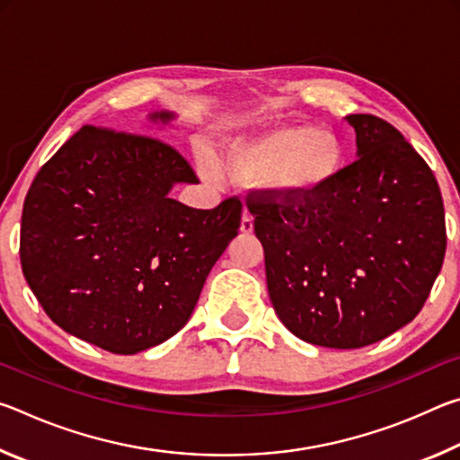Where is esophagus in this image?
Here are the masks:
<instances>
[{"mask_svg":"<svg viewBox=\"0 0 460 460\" xmlns=\"http://www.w3.org/2000/svg\"><path fill=\"white\" fill-rule=\"evenodd\" d=\"M239 229H241V233H252L253 231V217L249 213H243V217H241Z\"/></svg>","mask_w":460,"mask_h":460,"instance_id":"esophagus-1","label":"esophagus"}]
</instances>
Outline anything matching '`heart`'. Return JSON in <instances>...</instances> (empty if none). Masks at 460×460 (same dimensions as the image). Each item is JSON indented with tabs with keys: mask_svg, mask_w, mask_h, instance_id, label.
Segmentation results:
<instances>
[{
	"mask_svg": "<svg viewBox=\"0 0 460 460\" xmlns=\"http://www.w3.org/2000/svg\"><path fill=\"white\" fill-rule=\"evenodd\" d=\"M347 144L337 131L279 126L225 144L223 174L243 184H266L282 199L310 200L331 190L347 166ZM207 172L215 166L205 162Z\"/></svg>",
	"mask_w": 460,
	"mask_h": 460,
	"instance_id": "1",
	"label": "heart"
}]
</instances>
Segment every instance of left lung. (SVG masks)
<instances>
[{
	"label": "left lung",
	"mask_w": 460,
	"mask_h": 460,
	"mask_svg": "<svg viewBox=\"0 0 460 460\" xmlns=\"http://www.w3.org/2000/svg\"><path fill=\"white\" fill-rule=\"evenodd\" d=\"M357 158L310 200L247 194L270 300L296 337L361 349L414 321L447 252L445 207L422 155L392 123L347 115Z\"/></svg>",
	"instance_id": "8db88e82"
}]
</instances>
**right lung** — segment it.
Wrapping results in <instances>:
<instances>
[{
    "mask_svg": "<svg viewBox=\"0 0 460 460\" xmlns=\"http://www.w3.org/2000/svg\"><path fill=\"white\" fill-rule=\"evenodd\" d=\"M194 181L164 139L76 131L36 174L22 211V271L52 323L115 355L181 331L243 208L239 197L207 211L168 197Z\"/></svg>",
    "mask_w": 460,
    "mask_h": 460,
    "instance_id": "obj_1",
    "label": "right lung"
}]
</instances>
